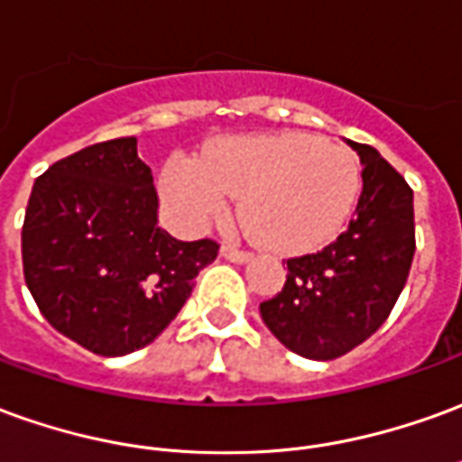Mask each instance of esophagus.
I'll use <instances>...</instances> for the list:
<instances>
[{
    "instance_id": "34e87169",
    "label": "esophagus",
    "mask_w": 462,
    "mask_h": 462,
    "mask_svg": "<svg viewBox=\"0 0 462 462\" xmlns=\"http://www.w3.org/2000/svg\"><path fill=\"white\" fill-rule=\"evenodd\" d=\"M220 253H222V257H225V260H230V263H240V264L247 263V260L253 257V254L245 253V250H237L235 245H222Z\"/></svg>"
}]
</instances>
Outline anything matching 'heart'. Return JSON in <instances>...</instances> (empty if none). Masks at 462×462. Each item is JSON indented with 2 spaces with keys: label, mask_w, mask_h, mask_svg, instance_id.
I'll return each mask as SVG.
<instances>
[{
  "label": "heart",
  "mask_w": 462,
  "mask_h": 462,
  "mask_svg": "<svg viewBox=\"0 0 462 462\" xmlns=\"http://www.w3.org/2000/svg\"><path fill=\"white\" fill-rule=\"evenodd\" d=\"M363 172L347 147L305 132L232 137L202 160L177 157L160 172V198L177 227L198 232L245 198V215L277 253L335 240L360 198Z\"/></svg>",
  "instance_id": "1"
}]
</instances>
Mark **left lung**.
Instances as JSON below:
<instances>
[{
	"mask_svg": "<svg viewBox=\"0 0 462 462\" xmlns=\"http://www.w3.org/2000/svg\"><path fill=\"white\" fill-rule=\"evenodd\" d=\"M363 164V192L347 230L320 253L290 257L285 287L260 305L287 350L335 360L388 320L415 254L412 189L370 144L350 142Z\"/></svg>",
	"mask_w": 462,
	"mask_h": 462,
	"instance_id": "left-lung-1",
	"label": "left lung"
}]
</instances>
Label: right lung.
I'll return each mask as SVG.
<instances>
[{"instance_id": "add662e5", "label": "right lung", "mask_w": 462, "mask_h": 462, "mask_svg": "<svg viewBox=\"0 0 462 462\" xmlns=\"http://www.w3.org/2000/svg\"><path fill=\"white\" fill-rule=\"evenodd\" d=\"M217 250L215 240H175L157 225L152 170L134 137L51 164L32 187L22 227L24 280L40 312L105 357L152 343Z\"/></svg>"}]
</instances>
